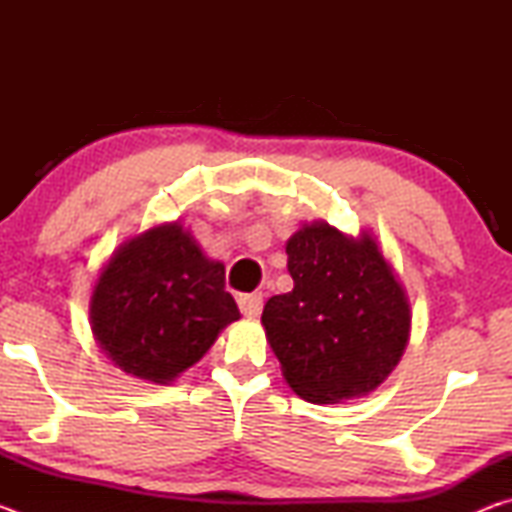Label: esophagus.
<instances>
[{
	"instance_id": "34e87169",
	"label": "esophagus",
	"mask_w": 512,
	"mask_h": 512,
	"mask_svg": "<svg viewBox=\"0 0 512 512\" xmlns=\"http://www.w3.org/2000/svg\"><path fill=\"white\" fill-rule=\"evenodd\" d=\"M239 309L241 314L248 316V318H257L259 314H262V293H244V296H239Z\"/></svg>"
}]
</instances>
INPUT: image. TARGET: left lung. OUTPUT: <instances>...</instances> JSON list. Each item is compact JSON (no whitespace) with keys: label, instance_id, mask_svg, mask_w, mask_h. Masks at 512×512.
I'll list each match as a JSON object with an SVG mask.
<instances>
[{"label":"left lung","instance_id":"left-lung-1","mask_svg":"<svg viewBox=\"0 0 512 512\" xmlns=\"http://www.w3.org/2000/svg\"><path fill=\"white\" fill-rule=\"evenodd\" d=\"M293 289L264 305L266 341L293 393L311 404L375 391L411 336V302L372 232L305 223L287 241Z\"/></svg>","mask_w":512,"mask_h":512}]
</instances>
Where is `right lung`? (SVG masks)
<instances>
[{"label": "right lung", "instance_id": "1", "mask_svg": "<svg viewBox=\"0 0 512 512\" xmlns=\"http://www.w3.org/2000/svg\"><path fill=\"white\" fill-rule=\"evenodd\" d=\"M225 266L180 221L140 232L108 257L90 296L99 350L126 375L167 386L241 318Z\"/></svg>", "mask_w": 512, "mask_h": 512}]
</instances>
